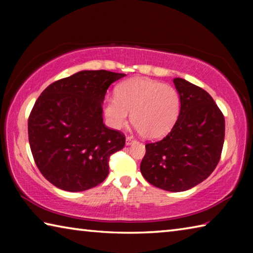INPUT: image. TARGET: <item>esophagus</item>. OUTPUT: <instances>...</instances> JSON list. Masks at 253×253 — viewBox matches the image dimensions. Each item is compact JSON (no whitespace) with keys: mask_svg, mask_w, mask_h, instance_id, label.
<instances>
[{"mask_svg":"<svg viewBox=\"0 0 253 253\" xmlns=\"http://www.w3.org/2000/svg\"><path fill=\"white\" fill-rule=\"evenodd\" d=\"M132 143H136V139L134 138V137H131V136H127L126 137V144L127 145H130Z\"/></svg>","mask_w":253,"mask_h":253,"instance_id":"obj_1","label":"esophagus"}]
</instances>
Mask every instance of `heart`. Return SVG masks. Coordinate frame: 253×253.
I'll return each instance as SVG.
<instances>
[{
    "label": "heart",
    "mask_w": 253,
    "mask_h": 253,
    "mask_svg": "<svg viewBox=\"0 0 253 253\" xmlns=\"http://www.w3.org/2000/svg\"><path fill=\"white\" fill-rule=\"evenodd\" d=\"M104 110L109 125L125 127L130 119L143 137L157 139L168 134L176 121L179 96L168 84L147 78H131L117 87L116 96L106 98Z\"/></svg>",
    "instance_id": "b5f03b06"
}]
</instances>
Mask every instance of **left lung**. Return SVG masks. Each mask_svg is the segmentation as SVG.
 I'll use <instances>...</instances> for the list:
<instances>
[{"label":"left lung","mask_w":253,"mask_h":253,"mask_svg":"<svg viewBox=\"0 0 253 253\" xmlns=\"http://www.w3.org/2000/svg\"><path fill=\"white\" fill-rule=\"evenodd\" d=\"M181 109L164 138L145 145L140 172L152 185L182 192L207 179L216 168L224 143V116L213 98L193 84L174 78Z\"/></svg>","instance_id":"obj_1"}]
</instances>
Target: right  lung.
I'll use <instances>...</instances> for the list:
<instances>
[{"instance_id": "1", "label": "right lung", "mask_w": 253, "mask_h": 253, "mask_svg": "<svg viewBox=\"0 0 253 253\" xmlns=\"http://www.w3.org/2000/svg\"><path fill=\"white\" fill-rule=\"evenodd\" d=\"M126 75L84 70L48 85L30 113L29 143L41 174L54 186L81 192L104 182L109 157L126 137L102 123L109 85Z\"/></svg>"}]
</instances>
